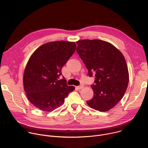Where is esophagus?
<instances>
[{
  "label": "esophagus",
  "instance_id": "esophagus-1",
  "mask_svg": "<svg viewBox=\"0 0 148 148\" xmlns=\"http://www.w3.org/2000/svg\"><path fill=\"white\" fill-rule=\"evenodd\" d=\"M77 87L78 88V89H82V88H83L84 87V86L83 85H79V86H77Z\"/></svg>",
  "mask_w": 148,
  "mask_h": 148
}]
</instances>
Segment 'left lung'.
<instances>
[{
	"instance_id": "left-lung-1",
	"label": "left lung",
	"mask_w": 148,
	"mask_h": 148,
	"mask_svg": "<svg viewBox=\"0 0 148 148\" xmlns=\"http://www.w3.org/2000/svg\"><path fill=\"white\" fill-rule=\"evenodd\" d=\"M77 52L88 70L95 75L94 92L87 104L96 110L107 112L123 97L129 83V72L125 59L114 46L99 39H84L77 42Z\"/></svg>"
}]
</instances>
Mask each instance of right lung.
Masks as SVG:
<instances>
[{"mask_svg":"<svg viewBox=\"0 0 148 148\" xmlns=\"http://www.w3.org/2000/svg\"><path fill=\"white\" fill-rule=\"evenodd\" d=\"M76 49L73 42H51L39 47L31 56L24 71V90L39 110L51 112L61 106L75 87L66 84L61 69Z\"/></svg>","mask_w":148,"mask_h":148,"instance_id":"obj_1","label":"right lung"}]
</instances>
